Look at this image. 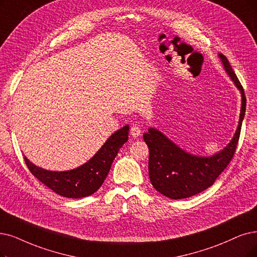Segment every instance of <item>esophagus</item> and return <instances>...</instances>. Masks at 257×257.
<instances>
[{"label": "esophagus", "mask_w": 257, "mask_h": 257, "mask_svg": "<svg viewBox=\"0 0 257 257\" xmlns=\"http://www.w3.org/2000/svg\"><path fill=\"white\" fill-rule=\"evenodd\" d=\"M130 133H131L132 137L137 138V137H139L141 135V130H140V127L138 125H133L130 128Z\"/></svg>", "instance_id": "1"}]
</instances>
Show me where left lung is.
<instances>
[{
	"label": "left lung",
	"mask_w": 257,
	"mask_h": 257,
	"mask_svg": "<svg viewBox=\"0 0 257 257\" xmlns=\"http://www.w3.org/2000/svg\"><path fill=\"white\" fill-rule=\"evenodd\" d=\"M219 57L224 69L242 96L239 124L228 147L212 157H198L182 151L157 130L150 128L149 133L143 135L150 151L149 175L151 182L159 193L169 198H188L211 187L228 167L237 148L247 99L229 60L222 54H219Z\"/></svg>",
	"instance_id": "left-lung-1"
}]
</instances>
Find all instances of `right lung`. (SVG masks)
<instances>
[{
    "label": "right lung",
    "mask_w": 257,
    "mask_h": 257,
    "mask_svg": "<svg viewBox=\"0 0 257 257\" xmlns=\"http://www.w3.org/2000/svg\"><path fill=\"white\" fill-rule=\"evenodd\" d=\"M128 138V125L114 133L96 155L83 166L67 172H51L36 167L25 156L28 170L47 188L68 198L94 194L104 182L112 161Z\"/></svg>",
    "instance_id": "1"
}]
</instances>
